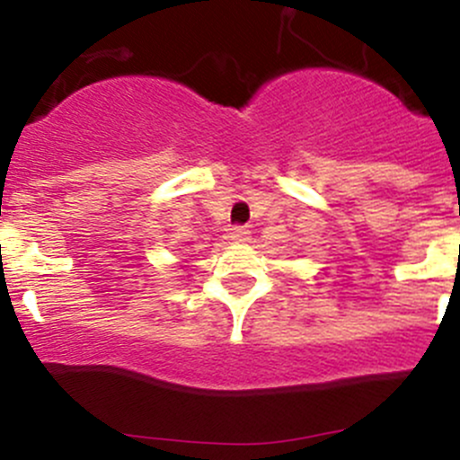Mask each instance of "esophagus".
<instances>
[{"label":"esophagus","mask_w":460,"mask_h":460,"mask_svg":"<svg viewBox=\"0 0 460 460\" xmlns=\"http://www.w3.org/2000/svg\"><path fill=\"white\" fill-rule=\"evenodd\" d=\"M226 238H229L231 243H247L249 231L244 229V226H231L229 234H226Z\"/></svg>","instance_id":"obj_1"}]
</instances>
